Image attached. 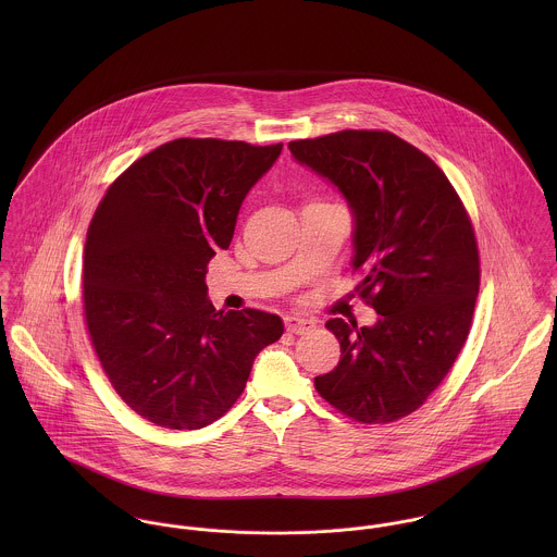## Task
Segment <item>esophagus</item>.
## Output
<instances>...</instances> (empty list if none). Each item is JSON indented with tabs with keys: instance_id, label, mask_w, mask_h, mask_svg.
Returning <instances> with one entry per match:
<instances>
[{
	"instance_id": "34e87169",
	"label": "esophagus",
	"mask_w": 557,
	"mask_h": 557,
	"mask_svg": "<svg viewBox=\"0 0 557 557\" xmlns=\"http://www.w3.org/2000/svg\"><path fill=\"white\" fill-rule=\"evenodd\" d=\"M285 327H287V332H294V334H305V332H309V330L318 327V321H315V319L289 315V318H285Z\"/></svg>"
}]
</instances>
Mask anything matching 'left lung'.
Masks as SVG:
<instances>
[{"label": "left lung", "instance_id": "8db88e82", "mask_svg": "<svg viewBox=\"0 0 557 557\" xmlns=\"http://www.w3.org/2000/svg\"><path fill=\"white\" fill-rule=\"evenodd\" d=\"M289 150L345 197L356 289L380 315L362 327L325 321L341 360L315 388L358 422H395L442 384L470 334L480 285L470 216L444 171L393 133L341 131Z\"/></svg>", "mask_w": 557, "mask_h": 557}]
</instances>
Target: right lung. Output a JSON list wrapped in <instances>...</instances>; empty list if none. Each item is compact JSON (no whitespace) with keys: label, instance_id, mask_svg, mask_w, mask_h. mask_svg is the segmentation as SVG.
<instances>
[{"label":"right lung","instance_id":"right-lung-1","mask_svg":"<svg viewBox=\"0 0 557 557\" xmlns=\"http://www.w3.org/2000/svg\"><path fill=\"white\" fill-rule=\"evenodd\" d=\"M281 150L175 139L133 162L96 208L83 261L89 338L115 393L159 426L219 420L283 334L278 315L216 311L206 285L244 197Z\"/></svg>","mask_w":557,"mask_h":557}]
</instances>
